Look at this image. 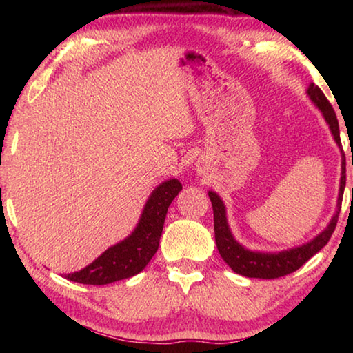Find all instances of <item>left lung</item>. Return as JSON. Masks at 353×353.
I'll list each match as a JSON object with an SVG mask.
<instances>
[{
	"label": "left lung",
	"mask_w": 353,
	"mask_h": 353,
	"mask_svg": "<svg viewBox=\"0 0 353 353\" xmlns=\"http://www.w3.org/2000/svg\"><path fill=\"white\" fill-rule=\"evenodd\" d=\"M307 94L310 101H312L322 113V117H324L325 123L328 124V129H330V132L333 135L334 143H336L338 148L341 149L343 154L336 212L333 213L330 223H328L325 229L314 238H312L310 241L301 244V246L279 250V252H261V250H250L248 248H244L243 244L235 240V236L232 234L229 227V221H227L224 202L219 198L216 191L210 190L208 191V198H210L213 207L214 241H216V246L221 256H223V260L232 268V271L240 274V276L250 279H277L286 276V274L294 272L303 265V263L308 261L314 254H318L319 250L325 246L328 240H330L334 227H336L345 187V160L341 148V139H339L338 119L336 115H334V110L332 109L330 103H328L324 93L321 92V88L318 85L310 83L307 88Z\"/></svg>",
	"instance_id": "obj_1"
}]
</instances>
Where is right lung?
<instances>
[{"instance_id": "add662e5", "label": "right lung", "mask_w": 353, "mask_h": 353, "mask_svg": "<svg viewBox=\"0 0 353 353\" xmlns=\"http://www.w3.org/2000/svg\"><path fill=\"white\" fill-rule=\"evenodd\" d=\"M181 190L182 183L174 177L157 185L143 207L132 234L104 250L83 270L65 274V279L83 285H107L141 272L157 252L166 212Z\"/></svg>"}]
</instances>
